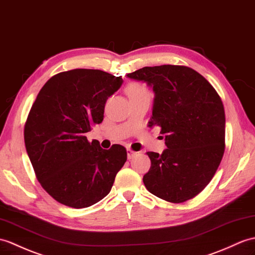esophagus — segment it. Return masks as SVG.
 <instances>
[{"label":"esophagus","instance_id":"esophagus-1","mask_svg":"<svg viewBox=\"0 0 255 255\" xmlns=\"http://www.w3.org/2000/svg\"><path fill=\"white\" fill-rule=\"evenodd\" d=\"M135 155H137V152L131 150V149H128L127 150V156H128V159H131L133 158Z\"/></svg>","mask_w":255,"mask_h":255}]
</instances>
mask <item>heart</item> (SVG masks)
<instances>
[{
  "label": "heart",
  "instance_id": "heart-1",
  "mask_svg": "<svg viewBox=\"0 0 255 255\" xmlns=\"http://www.w3.org/2000/svg\"><path fill=\"white\" fill-rule=\"evenodd\" d=\"M126 93L129 99L147 96V94H150L145 86L140 84V82H131V84H129L126 87Z\"/></svg>",
  "mask_w": 255,
  "mask_h": 255
}]
</instances>
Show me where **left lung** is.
<instances>
[{
  "label": "left lung",
  "instance_id": "obj_1",
  "mask_svg": "<svg viewBox=\"0 0 255 255\" xmlns=\"http://www.w3.org/2000/svg\"><path fill=\"white\" fill-rule=\"evenodd\" d=\"M155 92L149 126L161 127L167 149L147 152L143 176L152 194L182 203L209 185L225 152V111L221 97L194 69L180 65L143 67L127 75Z\"/></svg>",
  "mask_w": 255,
  "mask_h": 255
}]
</instances>
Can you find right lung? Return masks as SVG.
I'll list each match as a JSON object with an SVG mask.
<instances>
[{"label": "right lung", "mask_w": 255, "mask_h": 255, "mask_svg": "<svg viewBox=\"0 0 255 255\" xmlns=\"http://www.w3.org/2000/svg\"><path fill=\"white\" fill-rule=\"evenodd\" d=\"M122 84V77L78 68L51 77L38 93L23 138L35 177L57 202L84 209L110 193L127 151L104 150L86 133L102 123L106 100Z\"/></svg>", "instance_id": "right-lung-1"}]
</instances>
